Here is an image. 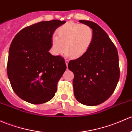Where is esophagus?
Returning a JSON list of instances; mask_svg holds the SVG:
<instances>
[{
	"label": "esophagus",
	"mask_w": 132,
	"mask_h": 132,
	"mask_svg": "<svg viewBox=\"0 0 132 132\" xmlns=\"http://www.w3.org/2000/svg\"><path fill=\"white\" fill-rule=\"evenodd\" d=\"M65 62H66V66H68V62H69L68 59H65Z\"/></svg>",
	"instance_id": "obj_1"
}]
</instances>
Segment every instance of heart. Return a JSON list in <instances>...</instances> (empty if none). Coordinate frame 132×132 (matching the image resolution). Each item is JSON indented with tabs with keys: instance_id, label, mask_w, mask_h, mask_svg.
<instances>
[{
	"instance_id": "obj_1",
	"label": "heart",
	"mask_w": 132,
	"mask_h": 132,
	"mask_svg": "<svg viewBox=\"0 0 132 132\" xmlns=\"http://www.w3.org/2000/svg\"><path fill=\"white\" fill-rule=\"evenodd\" d=\"M57 34L58 37L54 35L51 39L52 53L59 55L66 48L65 55L74 58L80 57L88 51L94 37L90 26L72 21L61 26L57 29Z\"/></svg>"
}]
</instances>
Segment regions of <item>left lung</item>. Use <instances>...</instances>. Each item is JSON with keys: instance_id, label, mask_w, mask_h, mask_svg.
Returning a JSON list of instances; mask_svg holds the SVG:
<instances>
[{"instance_id": "1", "label": "left lung", "mask_w": 132, "mask_h": 132, "mask_svg": "<svg viewBox=\"0 0 132 132\" xmlns=\"http://www.w3.org/2000/svg\"><path fill=\"white\" fill-rule=\"evenodd\" d=\"M90 26L94 33L90 47L82 56L68 63L74 73L76 99L86 106H97L110 97L120 78L117 49L106 31L95 23L79 20Z\"/></svg>"}]
</instances>
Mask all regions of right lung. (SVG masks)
Instances as JSON below:
<instances>
[{
  "instance_id": "1",
  "label": "right lung",
  "mask_w": 132,
  "mask_h": 132,
  "mask_svg": "<svg viewBox=\"0 0 132 132\" xmlns=\"http://www.w3.org/2000/svg\"><path fill=\"white\" fill-rule=\"evenodd\" d=\"M65 23L54 19L35 23L21 30L11 42L8 78L16 95L29 103H45L56 92L66 66L63 57L48 51L54 32Z\"/></svg>"
}]
</instances>
